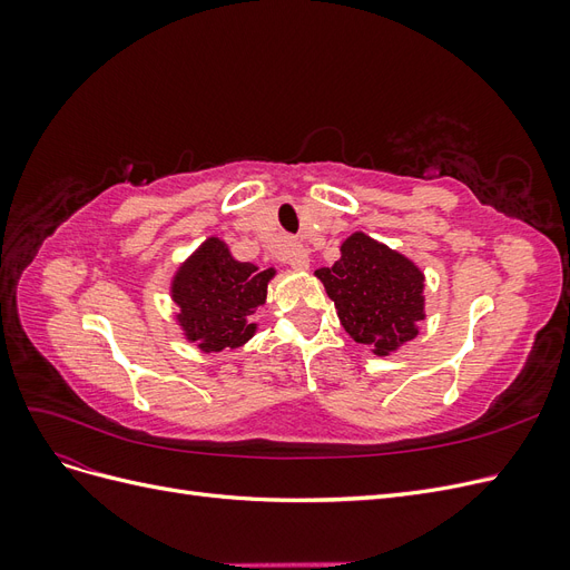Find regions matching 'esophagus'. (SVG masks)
Here are the masks:
<instances>
[{
  "label": "esophagus",
  "instance_id": "esophagus-1",
  "mask_svg": "<svg viewBox=\"0 0 570 570\" xmlns=\"http://www.w3.org/2000/svg\"><path fill=\"white\" fill-rule=\"evenodd\" d=\"M285 262L295 268V271H306L308 268V249L304 245H289Z\"/></svg>",
  "mask_w": 570,
  "mask_h": 570
}]
</instances>
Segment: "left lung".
<instances>
[{
    "mask_svg": "<svg viewBox=\"0 0 570 570\" xmlns=\"http://www.w3.org/2000/svg\"><path fill=\"white\" fill-rule=\"evenodd\" d=\"M344 331L375 356H390L413 340L425 318V275L409 256L352 233L331 268H318Z\"/></svg>",
    "mask_w": 570,
    "mask_h": 570,
    "instance_id": "left-lung-1",
    "label": "left lung"
}]
</instances>
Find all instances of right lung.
Returning a JSON list of instances; mask_svg holds the SVG:
<instances>
[{
	"label": "right lung",
	"mask_w": 570,
	"mask_h": 570,
	"mask_svg": "<svg viewBox=\"0 0 570 570\" xmlns=\"http://www.w3.org/2000/svg\"><path fill=\"white\" fill-rule=\"evenodd\" d=\"M273 275L275 268L237 262L220 237H206L170 278L183 337L204 354L243 347L256 333L252 316L266 304Z\"/></svg>",
	"instance_id": "1"
}]
</instances>
